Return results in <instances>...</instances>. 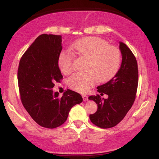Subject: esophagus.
Returning a JSON list of instances; mask_svg holds the SVG:
<instances>
[{"mask_svg":"<svg viewBox=\"0 0 159 159\" xmlns=\"http://www.w3.org/2000/svg\"><path fill=\"white\" fill-rule=\"evenodd\" d=\"M82 98L84 101H87L88 99V97L86 95H82Z\"/></svg>","mask_w":159,"mask_h":159,"instance_id":"esophagus-1","label":"esophagus"}]
</instances>
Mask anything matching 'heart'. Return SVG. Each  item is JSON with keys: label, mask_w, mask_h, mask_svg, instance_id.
Returning a JSON list of instances; mask_svg holds the SVG:
<instances>
[{"label": "heart", "mask_w": 159, "mask_h": 159, "mask_svg": "<svg viewBox=\"0 0 159 159\" xmlns=\"http://www.w3.org/2000/svg\"><path fill=\"white\" fill-rule=\"evenodd\" d=\"M71 49L79 56L88 59L87 73H76L68 80L69 87L85 93L98 80L105 82L117 74L121 63V54L117 47L98 37H87L73 42ZM75 55L69 50H62L58 57V66L65 75L74 70Z\"/></svg>", "instance_id": "b5f03b06"}]
</instances>
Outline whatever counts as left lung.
<instances>
[{"label":"left lung","mask_w":159,"mask_h":159,"mask_svg":"<svg viewBox=\"0 0 159 159\" xmlns=\"http://www.w3.org/2000/svg\"><path fill=\"white\" fill-rule=\"evenodd\" d=\"M119 49L122 54L119 70L108 82L97 88L99 93L107 94L108 98L102 99L99 95L89 97L98 105L97 111L89 115V119L95 125L102 129L113 127L121 122L136 98L139 81L136 57L124 43L120 42Z\"/></svg>","instance_id":"8db88e82"}]
</instances>
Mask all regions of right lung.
<instances>
[{
    "label": "right lung",
    "mask_w": 159,
    "mask_h": 159,
    "mask_svg": "<svg viewBox=\"0 0 159 159\" xmlns=\"http://www.w3.org/2000/svg\"><path fill=\"white\" fill-rule=\"evenodd\" d=\"M61 36L43 34L21 57L18 68L19 92L24 107L34 121L48 129L64 124L71 107L82 102L81 95L67 89L62 97L53 92L63 78L58 66Z\"/></svg>",
    "instance_id": "obj_1"
}]
</instances>
